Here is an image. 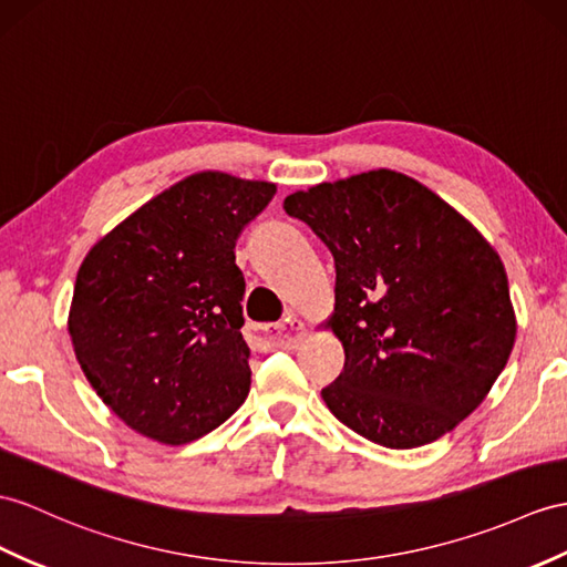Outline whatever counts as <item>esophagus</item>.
<instances>
[{"label":"esophagus","mask_w":567,"mask_h":567,"mask_svg":"<svg viewBox=\"0 0 567 567\" xmlns=\"http://www.w3.org/2000/svg\"><path fill=\"white\" fill-rule=\"evenodd\" d=\"M252 329L257 331V337L265 347L288 349V347H296L300 341V334L306 331V324H302L298 317H288V320L279 324H252Z\"/></svg>","instance_id":"34e87169"}]
</instances>
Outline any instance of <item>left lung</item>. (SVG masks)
Returning a JSON list of instances; mask_svg holds the SVG:
<instances>
[{
  "label": "left lung",
  "mask_w": 567,
  "mask_h": 567,
  "mask_svg": "<svg viewBox=\"0 0 567 567\" xmlns=\"http://www.w3.org/2000/svg\"><path fill=\"white\" fill-rule=\"evenodd\" d=\"M284 209L334 257L324 327L341 341L343 370L322 390L327 409L390 450L454 431L517 339L495 247L433 189L388 168L298 189Z\"/></svg>",
  "instance_id": "8db88e82"
}]
</instances>
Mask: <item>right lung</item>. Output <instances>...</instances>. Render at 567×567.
<instances>
[{"label":"right lung","mask_w":567,"mask_h":567,"mask_svg":"<svg viewBox=\"0 0 567 567\" xmlns=\"http://www.w3.org/2000/svg\"><path fill=\"white\" fill-rule=\"evenodd\" d=\"M276 185L202 171L163 189L95 243L66 329L91 388L163 445L212 433L250 392L236 240Z\"/></svg>","instance_id":"add662e5"}]
</instances>
